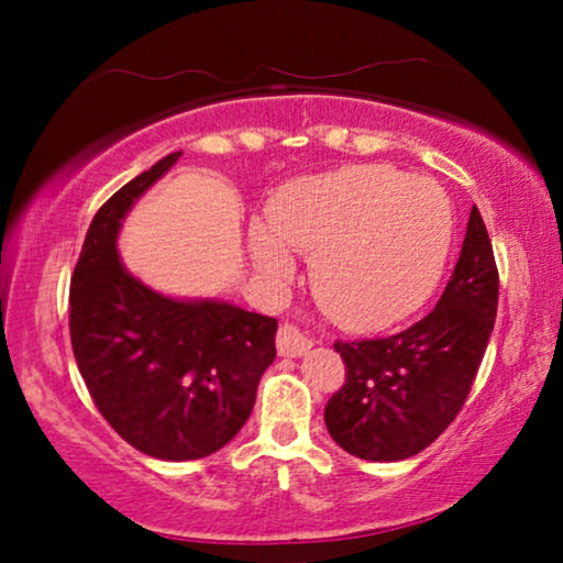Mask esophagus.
<instances>
[{"instance_id":"1","label":"esophagus","mask_w":563,"mask_h":563,"mask_svg":"<svg viewBox=\"0 0 563 563\" xmlns=\"http://www.w3.org/2000/svg\"><path fill=\"white\" fill-rule=\"evenodd\" d=\"M276 349H279L282 356L297 358V356H305V353L312 349V341L297 325H291V322H282L279 333H276Z\"/></svg>"}]
</instances>
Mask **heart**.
<instances>
[{"mask_svg":"<svg viewBox=\"0 0 563 563\" xmlns=\"http://www.w3.org/2000/svg\"><path fill=\"white\" fill-rule=\"evenodd\" d=\"M251 253L274 279L289 249L312 258V289L341 325L368 330L420 310L443 279L453 210L441 184L364 164L284 184L268 222L251 225Z\"/></svg>","mask_w":563,"mask_h":563,"instance_id":"heart-1","label":"heart"}]
</instances>
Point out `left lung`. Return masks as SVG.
I'll use <instances>...</instances> for the list:
<instances>
[{
	"mask_svg": "<svg viewBox=\"0 0 563 563\" xmlns=\"http://www.w3.org/2000/svg\"><path fill=\"white\" fill-rule=\"evenodd\" d=\"M497 291L489 233L472 207L456 268L433 312L402 333L333 343L345 364L343 387L325 405L333 441L366 461L428 449L472 391L495 328Z\"/></svg>",
	"mask_w": 563,
	"mask_h": 563,
	"instance_id": "1",
	"label": "left lung"
}]
</instances>
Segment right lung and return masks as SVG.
I'll list each match as a JSON object with an SVG mask.
<instances>
[{"label":"right lung","instance_id":"1","mask_svg":"<svg viewBox=\"0 0 563 563\" xmlns=\"http://www.w3.org/2000/svg\"><path fill=\"white\" fill-rule=\"evenodd\" d=\"M181 153L161 158L99 207L71 276V345L97 410L122 441L164 461L233 441L276 356V320L228 302H181L130 276L120 222Z\"/></svg>","mask_w":563,"mask_h":563}]
</instances>
